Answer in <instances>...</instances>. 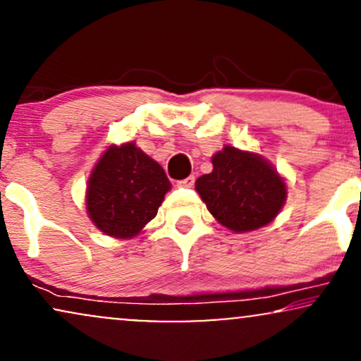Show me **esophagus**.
I'll use <instances>...</instances> for the list:
<instances>
[{
    "label": "esophagus",
    "mask_w": 361,
    "mask_h": 361,
    "mask_svg": "<svg viewBox=\"0 0 361 361\" xmlns=\"http://www.w3.org/2000/svg\"><path fill=\"white\" fill-rule=\"evenodd\" d=\"M193 183H195V176H188V178H185V180L178 181V186H183V188H192Z\"/></svg>",
    "instance_id": "obj_1"
}]
</instances>
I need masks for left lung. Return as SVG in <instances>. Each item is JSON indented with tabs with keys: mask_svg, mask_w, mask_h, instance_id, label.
<instances>
[{
	"mask_svg": "<svg viewBox=\"0 0 361 361\" xmlns=\"http://www.w3.org/2000/svg\"><path fill=\"white\" fill-rule=\"evenodd\" d=\"M212 164V173L198 178L195 190L219 224L250 233L279 215L287 186L263 156L226 146L214 154Z\"/></svg>",
	"mask_w": 361,
	"mask_h": 361,
	"instance_id": "8db88e82",
	"label": "left lung"
}]
</instances>
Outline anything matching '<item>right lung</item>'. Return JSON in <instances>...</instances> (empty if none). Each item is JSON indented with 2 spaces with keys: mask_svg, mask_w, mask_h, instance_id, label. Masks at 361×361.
<instances>
[{
  "mask_svg": "<svg viewBox=\"0 0 361 361\" xmlns=\"http://www.w3.org/2000/svg\"><path fill=\"white\" fill-rule=\"evenodd\" d=\"M169 188L164 169L135 142L110 146L91 171L86 210L102 233L134 238L156 217Z\"/></svg>",
  "mask_w": 361,
  "mask_h": 361,
  "instance_id": "add662e5",
  "label": "right lung"
}]
</instances>
